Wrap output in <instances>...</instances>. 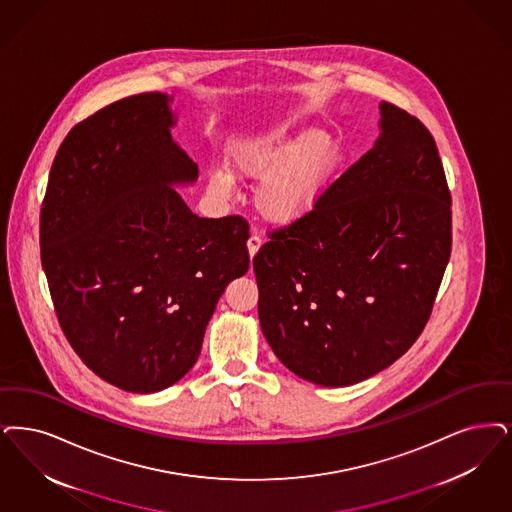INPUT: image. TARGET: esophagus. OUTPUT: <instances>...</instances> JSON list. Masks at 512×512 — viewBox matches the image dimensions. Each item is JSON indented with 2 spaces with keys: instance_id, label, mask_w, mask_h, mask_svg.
<instances>
[{
  "instance_id": "obj_1",
  "label": "esophagus",
  "mask_w": 512,
  "mask_h": 512,
  "mask_svg": "<svg viewBox=\"0 0 512 512\" xmlns=\"http://www.w3.org/2000/svg\"><path fill=\"white\" fill-rule=\"evenodd\" d=\"M261 244H263V240H261L257 234H251V236H249V240H247V251H249V257H251V259L257 255Z\"/></svg>"
}]
</instances>
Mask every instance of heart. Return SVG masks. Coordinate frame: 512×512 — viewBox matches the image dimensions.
Masks as SVG:
<instances>
[{
  "label": "heart",
  "instance_id": "obj_1",
  "mask_svg": "<svg viewBox=\"0 0 512 512\" xmlns=\"http://www.w3.org/2000/svg\"><path fill=\"white\" fill-rule=\"evenodd\" d=\"M339 148L318 129L286 122L242 131L226 144V171L209 173V190L221 198L234 192V179L259 181L255 207L272 225H291L310 215L328 190Z\"/></svg>",
  "mask_w": 512,
  "mask_h": 512
}]
</instances>
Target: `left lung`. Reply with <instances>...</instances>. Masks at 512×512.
<instances>
[{
    "mask_svg": "<svg viewBox=\"0 0 512 512\" xmlns=\"http://www.w3.org/2000/svg\"><path fill=\"white\" fill-rule=\"evenodd\" d=\"M379 110L373 148L253 257L268 345L322 387L396 362L429 322L450 261L451 196L436 143L406 110Z\"/></svg>",
    "mask_w": 512,
    "mask_h": 512,
    "instance_id": "1",
    "label": "left lung"
}]
</instances>
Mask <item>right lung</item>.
<instances>
[{
  "label": "right lung",
  "mask_w": 512,
  "mask_h": 512,
  "mask_svg": "<svg viewBox=\"0 0 512 512\" xmlns=\"http://www.w3.org/2000/svg\"><path fill=\"white\" fill-rule=\"evenodd\" d=\"M171 101L141 93L74 125L41 207V266L68 343L137 394L183 379L219 297L249 268L247 221L198 217L173 188L198 165L171 137Z\"/></svg>",
  "instance_id": "add662e5"
}]
</instances>
